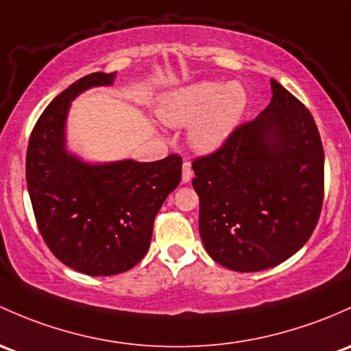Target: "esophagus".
Masks as SVG:
<instances>
[{
    "label": "esophagus",
    "mask_w": 351,
    "mask_h": 351,
    "mask_svg": "<svg viewBox=\"0 0 351 351\" xmlns=\"http://www.w3.org/2000/svg\"><path fill=\"white\" fill-rule=\"evenodd\" d=\"M191 178H193V169H191V165L188 163V161H183V173H182L183 183L191 182Z\"/></svg>",
    "instance_id": "34e87169"
}]
</instances>
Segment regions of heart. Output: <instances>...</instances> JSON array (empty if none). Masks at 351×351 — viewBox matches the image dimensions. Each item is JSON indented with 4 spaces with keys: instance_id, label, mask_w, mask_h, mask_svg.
<instances>
[{
    "instance_id": "obj_1",
    "label": "heart",
    "mask_w": 351,
    "mask_h": 351,
    "mask_svg": "<svg viewBox=\"0 0 351 351\" xmlns=\"http://www.w3.org/2000/svg\"><path fill=\"white\" fill-rule=\"evenodd\" d=\"M245 102L241 84L198 82L166 95L160 114L169 126H186L197 119L190 132L191 143L197 149L212 151L237 126Z\"/></svg>"
}]
</instances>
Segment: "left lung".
I'll return each mask as SVG.
<instances>
[{"label":"left lung","mask_w":351,"mask_h":351,"mask_svg":"<svg viewBox=\"0 0 351 351\" xmlns=\"http://www.w3.org/2000/svg\"><path fill=\"white\" fill-rule=\"evenodd\" d=\"M271 87L259 117L191 163L202 242L230 271H264L289 259L323 208L324 151L315 119L274 79Z\"/></svg>","instance_id":"left-lung-1"}]
</instances>
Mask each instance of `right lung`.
Masks as SVG:
<instances>
[{
    "label": "right lung",
    "instance_id": "add662e5",
    "mask_svg": "<svg viewBox=\"0 0 351 351\" xmlns=\"http://www.w3.org/2000/svg\"><path fill=\"white\" fill-rule=\"evenodd\" d=\"M116 72H94L65 88L29 134L27 185L36 225L58 261L88 276L134 267L149 249L154 217L182 180V156L153 163L88 166L64 146L67 110L75 95L112 84Z\"/></svg>",
    "mask_w": 351,
    "mask_h": 351
}]
</instances>
